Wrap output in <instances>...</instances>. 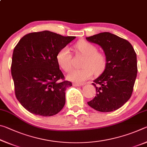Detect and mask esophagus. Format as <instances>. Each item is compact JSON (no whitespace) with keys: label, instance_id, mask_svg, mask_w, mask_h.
Instances as JSON below:
<instances>
[{"label":"esophagus","instance_id":"esophagus-1","mask_svg":"<svg viewBox=\"0 0 147 147\" xmlns=\"http://www.w3.org/2000/svg\"><path fill=\"white\" fill-rule=\"evenodd\" d=\"M73 85L74 86H76V87H79V86H83V84H78V83H73Z\"/></svg>","mask_w":147,"mask_h":147}]
</instances>
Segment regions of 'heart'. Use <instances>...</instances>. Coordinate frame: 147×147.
Here are the masks:
<instances>
[{"label":"heart","mask_w":147,"mask_h":147,"mask_svg":"<svg viewBox=\"0 0 147 147\" xmlns=\"http://www.w3.org/2000/svg\"><path fill=\"white\" fill-rule=\"evenodd\" d=\"M74 48L82 55L86 56L83 69H74L68 74L67 78L74 82L82 83L88 80L94 73L98 74L102 73L106 65V59L102 53L97 52V48L92 43L85 41H78ZM57 61L65 71H70L72 67V55L70 49L64 47L57 54Z\"/></svg>","instance_id":"obj_1"}]
</instances>
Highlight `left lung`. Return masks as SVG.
<instances>
[{
  "instance_id": "1",
  "label": "left lung",
  "mask_w": 147,
  "mask_h": 147,
  "mask_svg": "<svg viewBox=\"0 0 147 147\" xmlns=\"http://www.w3.org/2000/svg\"><path fill=\"white\" fill-rule=\"evenodd\" d=\"M98 45L106 56V65L102 73L93 81L96 95L88 102L96 111L109 112L120 108L131 97L138 73L137 56L126 39L109 32L86 38Z\"/></svg>"
}]
</instances>
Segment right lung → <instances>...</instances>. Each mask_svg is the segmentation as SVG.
Listing matches in <instances>:
<instances>
[{
    "label": "right lung",
    "instance_id": "right-lung-1",
    "mask_svg": "<svg viewBox=\"0 0 147 147\" xmlns=\"http://www.w3.org/2000/svg\"><path fill=\"white\" fill-rule=\"evenodd\" d=\"M45 30L23 36L14 48L11 66L15 93L26 110L49 117L60 111L65 104V90L72 86L63 80L57 54L75 39Z\"/></svg>",
    "mask_w": 147,
    "mask_h": 147
}]
</instances>
